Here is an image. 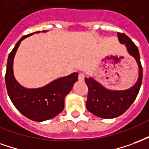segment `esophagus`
<instances>
[{"label":"esophagus","instance_id":"esophagus-1","mask_svg":"<svg viewBox=\"0 0 149 149\" xmlns=\"http://www.w3.org/2000/svg\"><path fill=\"white\" fill-rule=\"evenodd\" d=\"M84 79H85V74L83 73H80L79 74V80L80 82H82V81H84Z\"/></svg>","mask_w":149,"mask_h":149}]
</instances>
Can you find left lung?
Masks as SVG:
<instances>
[{
    "instance_id": "8db88e82",
    "label": "left lung",
    "mask_w": 149,
    "mask_h": 149,
    "mask_svg": "<svg viewBox=\"0 0 149 149\" xmlns=\"http://www.w3.org/2000/svg\"><path fill=\"white\" fill-rule=\"evenodd\" d=\"M118 36L119 42L126 47L128 53L135 58L138 65V79L132 86L124 91L107 89L91 77L85 79L89 90L86 109L95 116L106 119L123 114L135 101L142 83L143 70L137 47L126 35L118 32Z\"/></svg>"
}]
</instances>
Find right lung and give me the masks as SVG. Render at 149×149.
<instances>
[{"instance_id": "right-lung-1", "label": "right lung", "mask_w": 149, "mask_h": 149, "mask_svg": "<svg viewBox=\"0 0 149 149\" xmlns=\"http://www.w3.org/2000/svg\"><path fill=\"white\" fill-rule=\"evenodd\" d=\"M47 31H43L47 32ZM31 34L23 36L15 45L8 57L5 84L8 94L15 107L26 118L35 121H44L55 118L64 109V99L78 81L77 72L61 77L40 88L29 89L17 82L14 76L13 60L16 52L23 40Z\"/></svg>"}]
</instances>
